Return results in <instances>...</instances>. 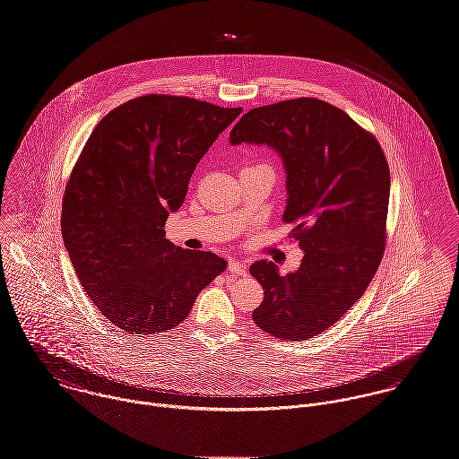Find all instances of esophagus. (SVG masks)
<instances>
[{
	"mask_svg": "<svg viewBox=\"0 0 459 459\" xmlns=\"http://www.w3.org/2000/svg\"><path fill=\"white\" fill-rule=\"evenodd\" d=\"M228 270H230V273H233V275H237V277H242V275L247 273L246 264H244V263H238V261H230V263H228Z\"/></svg>",
	"mask_w": 459,
	"mask_h": 459,
	"instance_id": "esophagus-1",
	"label": "esophagus"
}]
</instances>
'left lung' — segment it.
Segmentation results:
<instances>
[{
  "instance_id": "1",
  "label": "left lung",
  "mask_w": 459,
  "mask_h": 459,
  "mask_svg": "<svg viewBox=\"0 0 459 459\" xmlns=\"http://www.w3.org/2000/svg\"><path fill=\"white\" fill-rule=\"evenodd\" d=\"M233 145L266 143L284 161V222L305 255L281 277L257 261L250 275L264 290L252 312L263 332L305 340L332 328L363 296L385 249L391 175L376 136L317 98L252 108L230 133Z\"/></svg>"
}]
</instances>
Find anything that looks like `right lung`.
Returning <instances> with one entry per match:
<instances>
[{"instance_id": "add662e5", "label": "right lung", "mask_w": 459, "mask_h": 459, "mask_svg": "<svg viewBox=\"0 0 459 459\" xmlns=\"http://www.w3.org/2000/svg\"><path fill=\"white\" fill-rule=\"evenodd\" d=\"M240 112L145 94L110 110L87 138L65 187L61 233L87 296L127 333L175 328L226 268L213 252L173 246L165 222Z\"/></svg>"}]
</instances>
